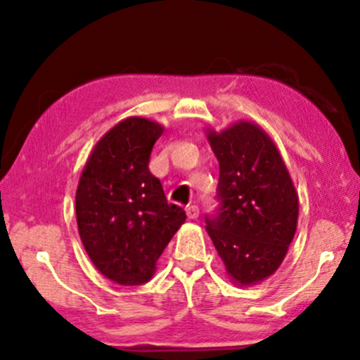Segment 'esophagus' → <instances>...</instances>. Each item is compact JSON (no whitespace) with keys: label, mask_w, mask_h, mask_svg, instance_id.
I'll list each match as a JSON object with an SVG mask.
<instances>
[{"label":"esophagus","mask_w":360,"mask_h":360,"mask_svg":"<svg viewBox=\"0 0 360 360\" xmlns=\"http://www.w3.org/2000/svg\"><path fill=\"white\" fill-rule=\"evenodd\" d=\"M186 214H188V218H191V220H196V218L200 217V208H198L196 205L186 206Z\"/></svg>","instance_id":"esophagus-1"}]
</instances>
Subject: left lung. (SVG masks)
Instances as JSON below:
<instances>
[{
    "label": "left lung",
    "instance_id": "obj_1",
    "mask_svg": "<svg viewBox=\"0 0 360 360\" xmlns=\"http://www.w3.org/2000/svg\"><path fill=\"white\" fill-rule=\"evenodd\" d=\"M208 140L220 162L218 206L206 232L235 283L269 278L286 255L298 223V194L272 140L254 123H235Z\"/></svg>",
    "mask_w": 360,
    "mask_h": 360
}]
</instances>
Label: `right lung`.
Wrapping results in <instances>:
<instances>
[{"label":"right lung","instance_id":"1","mask_svg":"<svg viewBox=\"0 0 360 360\" xmlns=\"http://www.w3.org/2000/svg\"><path fill=\"white\" fill-rule=\"evenodd\" d=\"M159 123L127 118L94 147L76 193L77 229L103 276L125 286L150 279L157 259L186 220L148 169Z\"/></svg>","mask_w":360,"mask_h":360}]
</instances>
